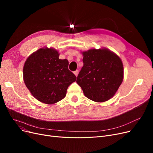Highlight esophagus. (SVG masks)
Returning <instances> with one entry per match:
<instances>
[{
    "label": "esophagus",
    "mask_w": 153,
    "mask_h": 153,
    "mask_svg": "<svg viewBox=\"0 0 153 153\" xmlns=\"http://www.w3.org/2000/svg\"><path fill=\"white\" fill-rule=\"evenodd\" d=\"M74 74L76 75V76L77 77V75H78V74H79V71L78 70H76V71H75L74 72Z\"/></svg>",
    "instance_id": "obj_1"
}]
</instances>
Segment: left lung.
<instances>
[{"mask_svg":"<svg viewBox=\"0 0 153 153\" xmlns=\"http://www.w3.org/2000/svg\"><path fill=\"white\" fill-rule=\"evenodd\" d=\"M84 66L76 82L85 97L97 102H105L115 94L123 79L122 61L107 48L82 53Z\"/></svg>","mask_w":153,"mask_h":153,"instance_id":"obj_1","label":"left lung"}]
</instances>
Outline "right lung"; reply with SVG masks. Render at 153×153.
<instances>
[{
	"instance_id": "add662e5",
	"label": "right lung",
	"mask_w": 153,
	"mask_h": 153,
	"mask_svg": "<svg viewBox=\"0 0 153 153\" xmlns=\"http://www.w3.org/2000/svg\"><path fill=\"white\" fill-rule=\"evenodd\" d=\"M53 48H42L27 59L23 69V81L39 102L53 104L65 97L68 87L76 77L68 69L67 59H59Z\"/></svg>"
}]
</instances>
